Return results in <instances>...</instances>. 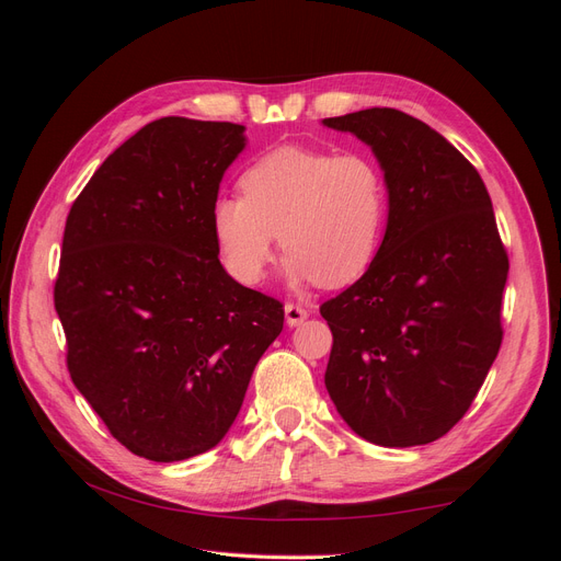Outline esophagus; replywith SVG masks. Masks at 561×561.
<instances>
[{
    "label": "esophagus",
    "mask_w": 561,
    "mask_h": 561,
    "mask_svg": "<svg viewBox=\"0 0 561 561\" xmlns=\"http://www.w3.org/2000/svg\"><path fill=\"white\" fill-rule=\"evenodd\" d=\"M309 318V311L304 309V307H299V304H285V322L290 328H297V325H301L304 320Z\"/></svg>",
    "instance_id": "esophagus-1"
}]
</instances>
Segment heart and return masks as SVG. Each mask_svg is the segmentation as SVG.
<instances>
[{
  "mask_svg": "<svg viewBox=\"0 0 561 561\" xmlns=\"http://www.w3.org/2000/svg\"><path fill=\"white\" fill-rule=\"evenodd\" d=\"M241 194L217 198L210 213L219 257L236 280L264 278L276 236L285 276L297 285L344 287L377 257L388 186L363 151L278 147L243 173Z\"/></svg>",
  "mask_w": 561,
  "mask_h": 561,
  "instance_id": "heart-1",
  "label": "heart"
}]
</instances>
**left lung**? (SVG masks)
I'll use <instances>...</instances> for the list:
<instances>
[{
    "label": "left lung",
    "instance_id": "1",
    "mask_svg": "<svg viewBox=\"0 0 561 561\" xmlns=\"http://www.w3.org/2000/svg\"><path fill=\"white\" fill-rule=\"evenodd\" d=\"M365 142L388 186L375 262L325 301L328 393L353 433L416 447L449 433L501 348L507 254L470 161L419 118L371 107L322 118Z\"/></svg>",
    "mask_w": 561,
    "mask_h": 561
}]
</instances>
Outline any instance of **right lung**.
Segmentation results:
<instances>
[{"instance_id":"right-lung-1","label":"right lung","mask_w":561,"mask_h":561,"mask_svg":"<svg viewBox=\"0 0 561 561\" xmlns=\"http://www.w3.org/2000/svg\"><path fill=\"white\" fill-rule=\"evenodd\" d=\"M245 126L165 116L114 149L67 215L56 311L67 369L133 454L213 449L241 412L283 304L236 283L210 213Z\"/></svg>"}]
</instances>
